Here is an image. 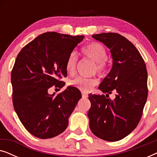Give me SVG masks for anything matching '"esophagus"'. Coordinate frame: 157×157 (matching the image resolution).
Segmentation results:
<instances>
[{"label":"esophagus","instance_id":"esophagus-1","mask_svg":"<svg viewBox=\"0 0 157 157\" xmlns=\"http://www.w3.org/2000/svg\"><path fill=\"white\" fill-rule=\"evenodd\" d=\"M82 97L86 98L89 97V95H88V94H87L86 93H84V92H82Z\"/></svg>","mask_w":157,"mask_h":157}]
</instances>
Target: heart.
Listing matches in <instances>:
<instances>
[{
  "instance_id": "heart-1",
  "label": "heart",
  "mask_w": 157,
  "mask_h": 157,
  "mask_svg": "<svg viewBox=\"0 0 157 157\" xmlns=\"http://www.w3.org/2000/svg\"><path fill=\"white\" fill-rule=\"evenodd\" d=\"M81 53L84 56L96 63L95 69L98 74L102 75L106 71L107 52L106 48L98 43L93 42L86 45L81 49ZM77 56L74 53H71L66 59V71L69 75H74L76 72ZM70 85L83 91H89L97 85L98 80L95 78H85L78 76L70 81Z\"/></svg>"
}]
</instances>
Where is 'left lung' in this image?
Here are the masks:
<instances>
[{
	"label": "left lung",
	"mask_w": 157,
	"mask_h": 157,
	"mask_svg": "<svg viewBox=\"0 0 157 157\" xmlns=\"http://www.w3.org/2000/svg\"><path fill=\"white\" fill-rule=\"evenodd\" d=\"M110 50L112 68L98 86L105 95L90 94L89 126L98 138L117 141L128 136L138 125L148 96L147 71L140 53L132 42L116 33L92 36ZM113 91L116 98L109 94Z\"/></svg>",
	"instance_id": "1"
}]
</instances>
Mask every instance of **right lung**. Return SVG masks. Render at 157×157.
Returning a JSON list of instances; mask_svg holds the SVG:
<instances>
[{
    "instance_id": "obj_1",
    "label": "right lung",
    "mask_w": 157,
    "mask_h": 157,
    "mask_svg": "<svg viewBox=\"0 0 157 157\" xmlns=\"http://www.w3.org/2000/svg\"><path fill=\"white\" fill-rule=\"evenodd\" d=\"M83 38L47 32L17 56L11 72L13 104L21 123L37 138H53L63 132L81 98L74 86H68L56 96L48 90L65 85L61 79L67 76L66 59Z\"/></svg>"
}]
</instances>
